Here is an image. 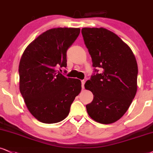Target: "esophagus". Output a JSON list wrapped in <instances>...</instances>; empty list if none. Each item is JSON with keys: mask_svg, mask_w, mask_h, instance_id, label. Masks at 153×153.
<instances>
[{"mask_svg": "<svg viewBox=\"0 0 153 153\" xmlns=\"http://www.w3.org/2000/svg\"><path fill=\"white\" fill-rule=\"evenodd\" d=\"M84 84H85V81L82 80V88H84Z\"/></svg>", "mask_w": 153, "mask_h": 153, "instance_id": "obj_1", "label": "esophagus"}]
</instances>
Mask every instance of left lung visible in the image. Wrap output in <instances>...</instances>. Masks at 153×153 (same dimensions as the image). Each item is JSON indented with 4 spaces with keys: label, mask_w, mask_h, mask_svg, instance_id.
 I'll return each mask as SVG.
<instances>
[{
    "label": "left lung",
    "mask_w": 153,
    "mask_h": 153,
    "mask_svg": "<svg viewBox=\"0 0 153 153\" xmlns=\"http://www.w3.org/2000/svg\"><path fill=\"white\" fill-rule=\"evenodd\" d=\"M82 33L93 67L101 69L84 85L94 94L86 111L95 121L113 123L126 114L136 94V59L128 45L105 28L84 27Z\"/></svg>",
    "instance_id": "obj_1"
}]
</instances>
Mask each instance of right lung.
Here are the masks:
<instances>
[{"instance_id":"obj_1","label":"right lung","mask_w":153,"mask_h":153,"mask_svg":"<svg viewBox=\"0 0 153 153\" xmlns=\"http://www.w3.org/2000/svg\"><path fill=\"white\" fill-rule=\"evenodd\" d=\"M79 28L57 27L39 35L26 48L19 65L20 91L30 114L44 123L62 121L82 90L77 79L57 71L67 67V51Z\"/></svg>"}]
</instances>
